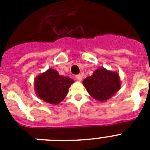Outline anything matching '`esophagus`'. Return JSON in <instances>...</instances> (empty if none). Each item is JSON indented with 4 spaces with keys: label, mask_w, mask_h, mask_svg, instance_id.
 <instances>
[{
    "label": "esophagus",
    "mask_w": 150,
    "mask_h": 150,
    "mask_svg": "<svg viewBox=\"0 0 150 150\" xmlns=\"http://www.w3.org/2000/svg\"><path fill=\"white\" fill-rule=\"evenodd\" d=\"M75 78H76V79L78 80V81H82V75H77L76 76H75Z\"/></svg>",
    "instance_id": "obj_1"
}]
</instances>
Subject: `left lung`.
<instances>
[{
	"label": "left lung",
	"instance_id": "1",
	"mask_svg": "<svg viewBox=\"0 0 150 150\" xmlns=\"http://www.w3.org/2000/svg\"><path fill=\"white\" fill-rule=\"evenodd\" d=\"M90 96L100 102L110 99L121 88L118 73L104 68H97L93 74L82 81Z\"/></svg>",
	"mask_w": 150,
	"mask_h": 150
}]
</instances>
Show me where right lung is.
I'll return each mask as SVG.
<instances>
[{"label":"right lung","instance_id":"obj_1","mask_svg":"<svg viewBox=\"0 0 150 150\" xmlns=\"http://www.w3.org/2000/svg\"><path fill=\"white\" fill-rule=\"evenodd\" d=\"M74 80L60 75L56 70L49 68L37 75L34 80V89L38 97L50 104H58L65 98Z\"/></svg>","mask_w":150,"mask_h":150}]
</instances>
